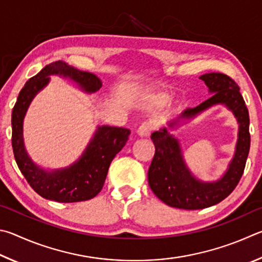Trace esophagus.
I'll return each mask as SVG.
<instances>
[{
  "mask_svg": "<svg viewBox=\"0 0 262 262\" xmlns=\"http://www.w3.org/2000/svg\"><path fill=\"white\" fill-rule=\"evenodd\" d=\"M137 135L139 137H148L150 135V126L148 124H141V125L138 127V130H137Z\"/></svg>",
  "mask_w": 262,
  "mask_h": 262,
  "instance_id": "esophagus-1",
  "label": "esophagus"
}]
</instances>
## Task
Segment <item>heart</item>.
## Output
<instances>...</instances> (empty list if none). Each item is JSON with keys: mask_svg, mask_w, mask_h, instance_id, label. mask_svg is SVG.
<instances>
[{"mask_svg": "<svg viewBox=\"0 0 262 262\" xmlns=\"http://www.w3.org/2000/svg\"><path fill=\"white\" fill-rule=\"evenodd\" d=\"M169 95L167 93H153L145 98V108L148 110H158L168 103Z\"/></svg>", "mask_w": 262, "mask_h": 262, "instance_id": "b5f03b06", "label": "heart"}]
</instances>
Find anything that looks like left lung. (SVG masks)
I'll return each instance as SVG.
<instances>
[{
	"instance_id": "1",
	"label": "left lung",
	"mask_w": 262,
	"mask_h": 262,
	"mask_svg": "<svg viewBox=\"0 0 262 262\" xmlns=\"http://www.w3.org/2000/svg\"><path fill=\"white\" fill-rule=\"evenodd\" d=\"M208 87L209 99L195 108H189L168 123L169 127L181 121L194 118L208 108L224 104L238 122V139L233 158L224 175L215 182H203L189 170L183 158L180 141L163 127L152 134L155 154L148 170V184L154 194L164 204L181 209H203L221 203L235 190L244 172L250 152V117L239 87L230 77L220 72L200 76Z\"/></svg>"
}]
</instances>
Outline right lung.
<instances>
[{"label": "right lung", "instance_id": "1", "mask_svg": "<svg viewBox=\"0 0 262 262\" xmlns=\"http://www.w3.org/2000/svg\"><path fill=\"white\" fill-rule=\"evenodd\" d=\"M59 76L75 81L86 93H94L102 86L98 77L80 71L63 61L46 66L38 75L26 81L12 109V149L17 166L36 193L57 203H78L90 200L102 190L113 159L125 146L130 130L124 127L98 126L84 153L70 167L46 170L29 157L23 138V121L34 96L50 80Z\"/></svg>", "mask_w": 262, "mask_h": 262}]
</instances>
